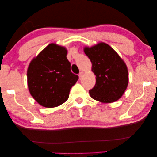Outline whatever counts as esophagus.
<instances>
[{"label":"esophagus","mask_w":157,"mask_h":157,"mask_svg":"<svg viewBox=\"0 0 157 157\" xmlns=\"http://www.w3.org/2000/svg\"><path fill=\"white\" fill-rule=\"evenodd\" d=\"M78 76H79V78L81 79L82 77H83V71H81V72L79 73Z\"/></svg>","instance_id":"obj_1"}]
</instances>
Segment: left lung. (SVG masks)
<instances>
[{
	"label": "left lung",
	"mask_w": 157,
	"mask_h": 157,
	"mask_svg": "<svg viewBox=\"0 0 157 157\" xmlns=\"http://www.w3.org/2000/svg\"><path fill=\"white\" fill-rule=\"evenodd\" d=\"M84 52L92 63L96 84L90 90L92 99L103 103L116 101L124 94L129 83V74L124 62L107 44L101 42Z\"/></svg>",
	"instance_id": "1"
}]
</instances>
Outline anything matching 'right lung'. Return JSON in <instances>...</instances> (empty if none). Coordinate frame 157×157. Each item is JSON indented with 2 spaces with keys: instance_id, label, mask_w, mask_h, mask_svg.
<instances>
[{
  "instance_id": "add662e5",
  "label": "right lung",
  "mask_w": 157,
  "mask_h": 157,
  "mask_svg": "<svg viewBox=\"0 0 157 157\" xmlns=\"http://www.w3.org/2000/svg\"><path fill=\"white\" fill-rule=\"evenodd\" d=\"M67 53L65 47L50 44L28 66V90L41 106L53 108L63 104L78 81V76L71 71Z\"/></svg>"
}]
</instances>
